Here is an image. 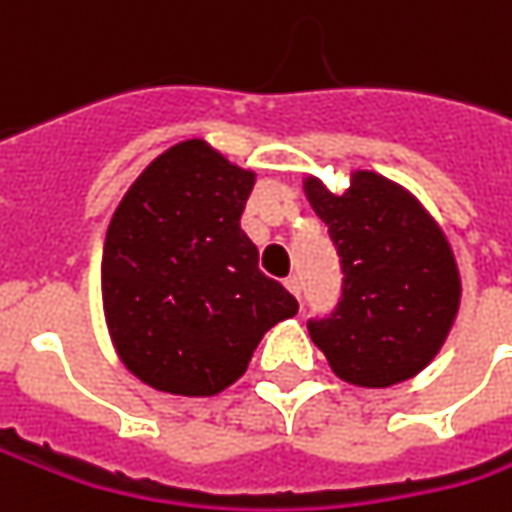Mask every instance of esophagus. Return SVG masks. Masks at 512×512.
<instances>
[{
  "instance_id": "obj_1",
  "label": "esophagus",
  "mask_w": 512,
  "mask_h": 512,
  "mask_svg": "<svg viewBox=\"0 0 512 512\" xmlns=\"http://www.w3.org/2000/svg\"><path fill=\"white\" fill-rule=\"evenodd\" d=\"M285 287L296 296V302H299V296H302V285H299V279L296 276H290V279H285Z\"/></svg>"
}]
</instances>
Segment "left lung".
Wrapping results in <instances>:
<instances>
[{
	"mask_svg": "<svg viewBox=\"0 0 512 512\" xmlns=\"http://www.w3.org/2000/svg\"><path fill=\"white\" fill-rule=\"evenodd\" d=\"M302 190L344 270L339 310L307 325L313 344L356 387L382 390L419 376L462 305V273L442 225L407 187L376 170H350L344 193L307 173Z\"/></svg>",
	"mask_w": 512,
	"mask_h": 512,
	"instance_id": "left-lung-1",
	"label": "left lung"
}]
</instances>
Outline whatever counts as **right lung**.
Listing matches in <instances>:
<instances>
[{
	"mask_svg": "<svg viewBox=\"0 0 512 512\" xmlns=\"http://www.w3.org/2000/svg\"><path fill=\"white\" fill-rule=\"evenodd\" d=\"M256 173L205 139L159 153L116 207L102 310L119 362L153 390L205 399L245 376L296 299L259 270L239 227Z\"/></svg>",
	"mask_w": 512,
	"mask_h": 512,
	"instance_id": "add662e5",
	"label": "right lung"
}]
</instances>
